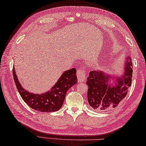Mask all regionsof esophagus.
Here are the masks:
<instances>
[{
	"instance_id": "obj_1",
	"label": "esophagus",
	"mask_w": 146,
	"mask_h": 146,
	"mask_svg": "<svg viewBox=\"0 0 146 146\" xmlns=\"http://www.w3.org/2000/svg\"><path fill=\"white\" fill-rule=\"evenodd\" d=\"M85 76L86 72L84 69H78V70L77 72V77L79 83L83 82V81L85 80Z\"/></svg>"
}]
</instances>
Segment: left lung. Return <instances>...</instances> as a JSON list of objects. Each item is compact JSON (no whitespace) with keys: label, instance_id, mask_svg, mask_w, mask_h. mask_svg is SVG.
I'll return each instance as SVG.
<instances>
[{"label":"left lung","instance_id":"left-lung-1","mask_svg":"<svg viewBox=\"0 0 146 146\" xmlns=\"http://www.w3.org/2000/svg\"><path fill=\"white\" fill-rule=\"evenodd\" d=\"M131 60L127 58L124 74L121 77H115L101 70L90 72L86 84L88 86V101L92 108L99 111L106 110L115 108L123 100L131 85ZM111 80H114V83L110 84Z\"/></svg>","mask_w":146,"mask_h":146}]
</instances>
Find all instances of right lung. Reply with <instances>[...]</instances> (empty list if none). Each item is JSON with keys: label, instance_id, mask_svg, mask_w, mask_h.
<instances>
[{"label": "right lung", "instance_id": "obj_1", "mask_svg": "<svg viewBox=\"0 0 146 146\" xmlns=\"http://www.w3.org/2000/svg\"><path fill=\"white\" fill-rule=\"evenodd\" d=\"M13 73L15 85L23 100L30 108L41 112H52L60 110L62 107L66 92L78 83L76 70L72 68L64 72L49 91L41 94H33L25 90L20 85L15 68Z\"/></svg>", "mask_w": 146, "mask_h": 146}]
</instances>
